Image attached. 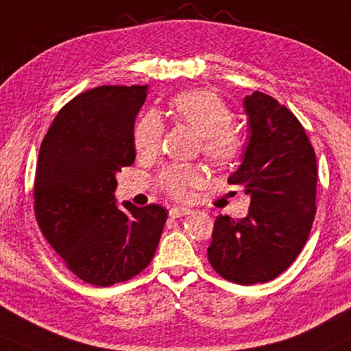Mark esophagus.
Masks as SVG:
<instances>
[{"instance_id": "34e87169", "label": "esophagus", "mask_w": 351, "mask_h": 351, "mask_svg": "<svg viewBox=\"0 0 351 351\" xmlns=\"http://www.w3.org/2000/svg\"><path fill=\"white\" fill-rule=\"evenodd\" d=\"M188 214H191V208H188V207H171L170 208V217H173V219H178V217H183Z\"/></svg>"}]
</instances>
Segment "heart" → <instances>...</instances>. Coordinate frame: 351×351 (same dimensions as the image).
Returning <instances> with one entry per match:
<instances>
[{
	"label": "heart",
	"instance_id": "1",
	"mask_svg": "<svg viewBox=\"0 0 351 351\" xmlns=\"http://www.w3.org/2000/svg\"><path fill=\"white\" fill-rule=\"evenodd\" d=\"M171 112L199 136H202V150L215 165H228L239 155L241 139L233 131V113L223 99L210 90H191L176 95L170 104ZM162 123L149 113L137 123L134 147L137 154L154 155L160 149ZM202 173L197 167L168 165L163 168L158 183L173 197H188L189 191L201 183Z\"/></svg>",
	"mask_w": 351,
	"mask_h": 351
}]
</instances>
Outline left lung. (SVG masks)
Returning <instances> with one entry per match:
<instances>
[{
	"label": "left lung",
	"mask_w": 351,
	"mask_h": 351,
	"mask_svg": "<svg viewBox=\"0 0 351 351\" xmlns=\"http://www.w3.org/2000/svg\"><path fill=\"white\" fill-rule=\"evenodd\" d=\"M247 144L228 176L251 199L245 219L219 215L208 263L239 285L264 283L290 267L316 215V154L287 106L263 92L245 97Z\"/></svg>",
	"instance_id": "1"
}]
</instances>
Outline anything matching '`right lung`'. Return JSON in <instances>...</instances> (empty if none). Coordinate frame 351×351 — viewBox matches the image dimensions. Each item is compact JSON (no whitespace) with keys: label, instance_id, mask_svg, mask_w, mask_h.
<instances>
[{"label":"right lung","instance_id":"right-lung-1","mask_svg":"<svg viewBox=\"0 0 351 351\" xmlns=\"http://www.w3.org/2000/svg\"><path fill=\"white\" fill-rule=\"evenodd\" d=\"M147 86H104L64 105L35 171V217L68 269L97 287L130 280L152 261L168 212L114 197L117 173L134 163V123Z\"/></svg>","mask_w":351,"mask_h":351}]
</instances>
